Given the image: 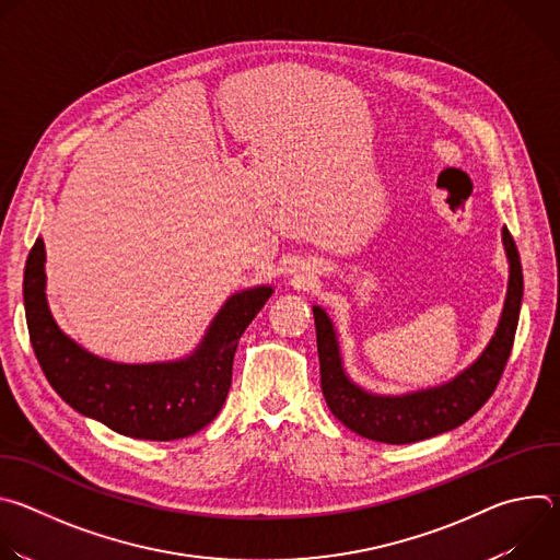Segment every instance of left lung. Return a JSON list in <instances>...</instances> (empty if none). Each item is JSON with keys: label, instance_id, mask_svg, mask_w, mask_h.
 Wrapping results in <instances>:
<instances>
[{"label": "left lung", "instance_id": "left-lung-1", "mask_svg": "<svg viewBox=\"0 0 560 560\" xmlns=\"http://www.w3.org/2000/svg\"><path fill=\"white\" fill-rule=\"evenodd\" d=\"M503 246L510 279L499 326L474 363L434 387L408 394H376L354 383L343 368L332 318L322 305H312L322 389L330 412L346 428L370 441L404 445L450 432L486 406L510 359L523 301L521 257L508 228H503Z\"/></svg>", "mask_w": 560, "mask_h": 560}]
</instances>
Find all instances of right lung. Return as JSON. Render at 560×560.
<instances>
[{"label": "right lung", "instance_id": "1", "mask_svg": "<svg viewBox=\"0 0 560 560\" xmlns=\"http://www.w3.org/2000/svg\"><path fill=\"white\" fill-rule=\"evenodd\" d=\"M46 248L37 238L24 270V307L35 357L63 401L106 428L143 441H175L203 430L223 408L238 339L275 285L234 292L184 359L117 363L72 341L46 299Z\"/></svg>", "mask_w": 560, "mask_h": 560}]
</instances>
